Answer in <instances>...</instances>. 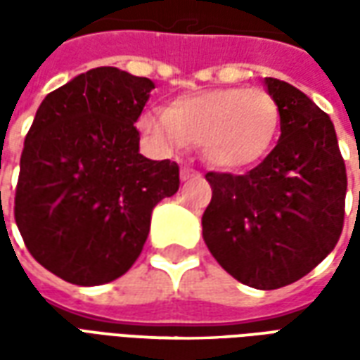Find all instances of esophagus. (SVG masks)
Returning a JSON list of instances; mask_svg holds the SVG:
<instances>
[{"label":"esophagus","mask_w":360,"mask_h":360,"mask_svg":"<svg viewBox=\"0 0 360 360\" xmlns=\"http://www.w3.org/2000/svg\"><path fill=\"white\" fill-rule=\"evenodd\" d=\"M195 177H200V173L195 172L193 167H181V181L195 179Z\"/></svg>","instance_id":"34e87169"}]
</instances>
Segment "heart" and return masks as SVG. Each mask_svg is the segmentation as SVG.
I'll use <instances>...</instances> for the list:
<instances>
[{"mask_svg":"<svg viewBox=\"0 0 360 360\" xmlns=\"http://www.w3.org/2000/svg\"><path fill=\"white\" fill-rule=\"evenodd\" d=\"M139 129L162 150L198 144L219 169H241L268 156L279 129L278 102L266 90H200L173 100L167 110L144 111Z\"/></svg>","mask_w":360,"mask_h":360,"instance_id":"heart-1","label":"heart"}]
</instances>
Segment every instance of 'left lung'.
Instances as JSON below:
<instances>
[{
    "instance_id": "8db88e82",
    "label": "left lung",
    "mask_w": 360,
    "mask_h": 360,
    "mask_svg": "<svg viewBox=\"0 0 360 360\" xmlns=\"http://www.w3.org/2000/svg\"><path fill=\"white\" fill-rule=\"evenodd\" d=\"M276 148L245 175L206 173L202 237L218 264L255 289H279L314 270L340 241L347 175L332 119L279 79Z\"/></svg>"
}]
</instances>
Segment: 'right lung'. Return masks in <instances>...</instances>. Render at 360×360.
Segmentation results:
<instances>
[{
	"instance_id": "add662e5",
	"label": "right lung",
	"mask_w": 360,
	"mask_h": 360,
	"mask_svg": "<svg viewBox=\"0 0 360 360\" xmlns=\"http://www.w3.org/2000/svg\"><path fill=\"white\" fill-rule=\"evenodd\" d=\"M154 82L96 67L44 98L25 139L15 221L36 262L75 285L121 278L152 210L179 188V165L139 152Z\"/></svg>"
}]
</instances>
